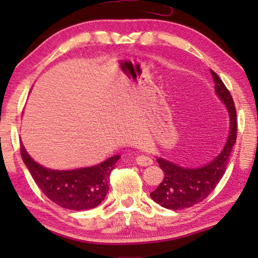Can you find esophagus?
<instances>
[{
	"label": "esophagus",
	"mask_w": 258,
	"mask_h": 258,
	"mask_svg": "<svg viewBox=\"0 0 258 258\" xmlns=\"http://www.w3.org/2000/svg\"><path fill=\"white\" fill-rule=\"evenodd\" d=\"M135 161L140 167H148V165L153 164V160H151L150 157L144 156V155H139V156L135 158Z\"/></svg>",
	"instance_id": "34e87169"
}]
</instances>
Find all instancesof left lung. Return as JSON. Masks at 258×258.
<instances>
[{
	"label": "left lung",
	"instance_id": "obj_1",
	"mask_svg": "<svg viewBox=\"0 0 258 258\" xmlns=\"http://www.w3.org/2000/svg\"><path fill=\"white\" fill-rule=\"evenodd\" d=\"M215 91L228 109L230 129L227 143L221 154L210 163L201 168H183L163 158H157L158 165L164 172L163 181L150 194L151 199L160 206L170 210H182L202 202L216 188L223 177L232 147L237 137V112L230 91L222 82L220 76L211 70Z\"/></svg>",
	"mask_w": 258,
	"mask_h": 258
}]
</instances>
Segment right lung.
<instances>
[{"mask_svg": "<svg viewBox=\"0 0 258 258\" xmlns=\"http://www.w3.org/2000/svg\"><path fill=\"white\" fill-rule=\"evenodd\" d=\"M21 156L38 188L49 200L69 210L97 207L109 190V176L119 155L103 163L75 170H52L36 163L21 143Z\"/></svg>", "mask_w": 258, "mask_h": 258, "instance_id": "obj_1", "label": "right lung"}]
</instances>
